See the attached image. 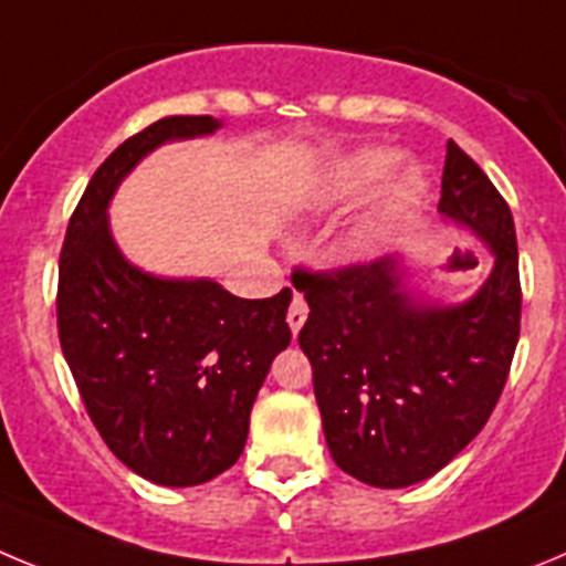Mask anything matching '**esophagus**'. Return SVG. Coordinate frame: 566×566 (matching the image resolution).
I'll use <instances>...</instances> for the list:
<instances>
[{
	"label": "esophagus",
	"instance_id": "34e87169",
	"mask_svg": "<svg viewBox=\"0 0 566 566\" xmlns=\"http://www.w3.org/2000/svg\"><path fill=\"white\" fill-rule=\"evenodd\" d=\"M304 321H307V302H304L302 295H293V302H290L287 310V324L293 329V335H298V329L304 327Z\"/></svg>",
	"mask_w": 566,
	"mask_h": 566
}]
</instances>
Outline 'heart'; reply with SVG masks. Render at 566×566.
Listing matches in <instances>:
<instances>
[{"mask_svg":"<svg viewBox=\"0 0 566 566\" xmlns=\"http://www.w3.org/2000/svg\"><path fill=\"white\" fill-rule=\"evenodd\" d=\"M397 166V155L391 149H360L355 155L346 157L333 175V191L335 197H355L369 191L371 186H378L380 180L391 175V169ZM426 188V177L415 166H406L400 175L395 177L389 191V211H386V220L400 213L403 208H409L411 202H417V197L422 195Z\"/></svg>","mask_w":566,"mask_h":566,"instance_id":"b5f03b06","label":"heart"}]
</instances>
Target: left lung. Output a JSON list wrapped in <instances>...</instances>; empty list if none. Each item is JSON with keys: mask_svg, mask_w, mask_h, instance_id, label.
Wrapping results in <instances>:
<instances>
[{"mask_svg": "<svg viewBox=\"0 0 566 566\" xmlns=\"http://www.w3.org/2000/svg\"><path fill=\"white\" fill-rule=\"evenodd\" d=\"M440 213L493 253L491 276L468 302H420L391 256L293 273L310 304L298 346L313 364L329 454L366 485H415L454 460L491 417L516 353L522 284L511 208L454 140Z\"/></svg>", "mask_w": 566, "mask_h": 566, "instance_id": "8db88e82", "label": "left lung"}]
</instances>
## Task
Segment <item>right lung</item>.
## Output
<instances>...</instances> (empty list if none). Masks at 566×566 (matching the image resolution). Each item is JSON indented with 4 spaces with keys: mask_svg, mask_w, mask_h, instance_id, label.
I'll return each instance as SVG.
<instances>
[{
    "mask_svg": "<svg viewBox=\"0 0 566 566\" xmlns=\"http://www.w3.org/2000/svg\"><path fill=\"white\" fill-rule=\"evenodd\" d=\"M220 126L171 115L124 140L93 175L61 245L59 338L86 415L126 468L169 488L200 485L239 460L253 400L290 344L293 293L239 298L211 279L137 271L106 208L151 149Z\"/></svg>",
    "mask_w": 566,
    "mask_h": 566,
    "instance_id": "add662e5",
    "label": "right lung"
}]
</instances>
